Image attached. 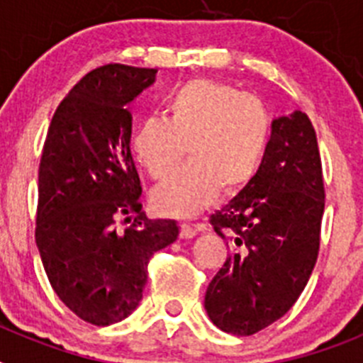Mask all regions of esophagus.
<instances>
[{
	"mask_svg": "<svg viewBox=\"0 0 363 363\" xmlns=\"http://www.w3.org/2000/svg\"><path fill=\"white\" fill-rule=\"evenodd\" d=\"M200 230H201L200 225H189V223H184V225H182V238L185 240L194 238Z\"/></svg>",
	"mask_w": 363,
	"mask_h": 363,
	"instance_id": "1",
	"label": "esophagus"
}]
</instances>
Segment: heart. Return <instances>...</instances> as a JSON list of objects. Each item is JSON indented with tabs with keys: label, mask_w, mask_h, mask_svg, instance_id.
<instances>
[{
	"label": "heart",
	"mask_w": 363,
	"mask_h": 363,
	"mask_svg": "<svg viewBox=\"0 0 363 363\" xmlns=\"http://www.w3.org/2000/svg\"><path fill=\"white\" fill-rule=\"evenodd\" d=\"M162 118H147L133 136L136 162L152 179H167L189 149V165L152 194L163 214L191 218L220 194L251 184L267 156L272 123L258 98L227 83L192 79L163 99Z\"/></svg>",
	"instance_id": "1"
}]
</instances>
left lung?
<instances>
[{
    "instance_id": "1",
    "label": "left lung",
    "mask_w": 363,
    "mask_h": 363,
    "mask_svg": "<svg viewBox=\"0 0 363 363\" xmlns=\"http://www.w3.org/2000/svg\"><path fill=\"white\" fill-rule=\"evenodd\" d=\"M323 178L316 133L301 111L272 121L251 184L211 214L230 255L205 293L211 322L249 336L280 320L309 281L320 249Z\"/></svg>"
}]
</instances>
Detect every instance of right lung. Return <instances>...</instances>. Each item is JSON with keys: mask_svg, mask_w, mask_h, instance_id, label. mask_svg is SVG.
<instances>
[{"mask_svg": "<svg viewBox=\"0 0 363 363\" xmlns=\"http://www.w3.org/2000/svg\"><path fill=\"white\" fill-rule=\"evenodd\" d=\"M156 70L105 65L92 70L54 112L38 172L36 245L60 300L92 325H112L140 306L150 256L178 240L174 220L142 213L130 154L127 105ZM136 212L125 231L118 213Z\"/></svg>", "mask_w": 363, "mask_h": 363, "instance_id": "1", "label": "right lung"}]
</instances>
